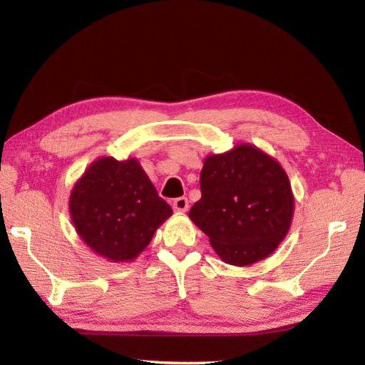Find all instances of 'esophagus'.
<instances>
[{"mask_svg": "<svg viewBox=\"0 0 365 365\" xmlns=\"http://www.w3.org/2000/svg\"><path fill=\"white\" fill-rule=\"evenodd\" d=\"M172 207H174L175 212H187L188 211V200L187 197H177V200L174 201V205H172Z\"/></svg>", "mask_w": 365, "mask_h": 365, "instance_id": "obj_1", "label": "esophagus"}]
</instances>
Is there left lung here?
Masks as SVG:
<instances>
[{
    "instance_id": "1",
    "label": "left lung",
    "mask_w": 365,
    "mask_h": 365,
    "mask_svg": "<svg viewBox=\"0 0 365 365\" xmlns=\"http://www.w3.org/2000/svg\"><path fill=\"white\" fill-rule=\"evenodd\" d=\"M200 185L201 200L188 217L225 264L248 267L285 240L294 214L292 183L279 160L261 148L238 143L207 154Z\"/></svg>"
}]
</instances>
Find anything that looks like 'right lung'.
I'll list each match as a JSON object with an SVG mask.
<instances>
[{
  "label": "right lung",
  "instance_id": "obj_1",
  "mask_svg": "<svg viewBox=\"0 0 365 365\" xmlns=\"http://www.w3.org/2000/svg\"><path fill=\"white\" fill-rule=\"evenodd\" d=\"M80 240L109 262H133L172 215L137 158L93 160L69 196Z\"/></svg>",
  "mask_w": 365,
  "mask_h": 365
}]
</instances>
